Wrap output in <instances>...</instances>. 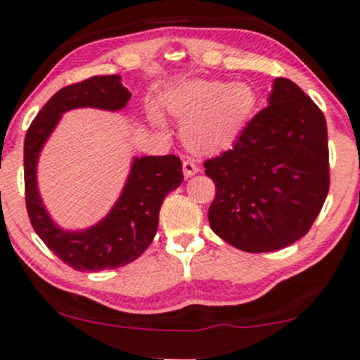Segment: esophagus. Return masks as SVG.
Listing matches in <instances>:
<instances>
[{
	"label": "esophagus",
	"instance_id": "1",
	"mask_svg": "<svg viewBox=\"0 0 360 360\" xmlns=\"http://www.w3.org/2000/svg\"><path fill=\"white\" fill-rule=\"evenodd\" d=\"M183 171H184V176L191 177V176H195L200 169H198V164H196L193 159H184L183 160Z\"/></svg>",
	"mask_w": 360,
	"mask_h": 360
}]
</instances>
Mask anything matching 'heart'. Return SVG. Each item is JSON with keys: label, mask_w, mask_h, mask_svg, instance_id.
Returning a JSON list of instances; mask_svg holds the SVG:
<instances>
[{"label": "heart", "mask_w": 360, "mask_h": 360, "mask_svg": "<svg viewBox=\"0 0 360 360\" xmlns=\"http://www.w3.org/2000/svg\"><path fill=\"white\" fill-rule=\"evenodd\" d=\"M164 105L183 121L184 141L198 152H217L232 143L250 120L255 94L244 84L215 80H188L172 86ZM152 117L160 122L153 110Z\"/></svg>", "instance_id": "1"}]
</instances>
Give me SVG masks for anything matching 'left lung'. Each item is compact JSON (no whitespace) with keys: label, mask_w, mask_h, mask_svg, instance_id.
<instances>
[{"label":"left lung","mask_w":360,"mask_h":360,"mask_svg":"<svg viewBox=\"0 0 360 360\" xmlns=\"http://www.w3.org/2000/svg\"><path fill=\"white\" fill-rule=\"evenodd\" d=\"M203 165L217 188L212 231L246 252L282 250L307 234L330 189L325 116L294 82L275 78L234 147Z\"/></svg>","instance_id":"obj_1"}]
</instances>
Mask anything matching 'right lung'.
I'll use <instances>...</instances> for the list:
<instances>
[{"label": "right lung", "instance_id": "1", "mask_svg": "<svg viewBox=\"0 0 360 360\" xmlns=\"http://www.w3.org/2000/svg\"><path fill=\"white\" fill-rule=\"evenodd\" d=\"M129 97L120 75L92 77L54 94L27 129L23 172L30 224L46 246L78 271L110 270L135 262L155 238L162 201L183 183L179 157H136L120 200L94 227L63 231L49 217L37 189V160L61 114L77 108L120 110Z\"/></svg>", "mask_w": 360, "mask_h": 360}]
</instances>
